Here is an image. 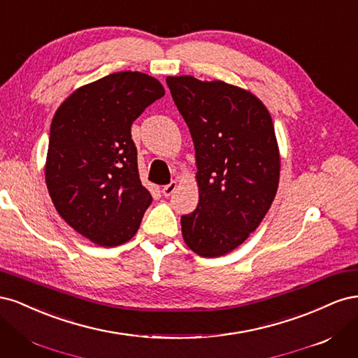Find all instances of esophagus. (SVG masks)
Returning <instances> with one entry per match:
<instances>
[{"label":"esophagus","mask_w":358,"mask_h":358,"mask_svg":"<svg viewBox=\"0 0 358 358\" xmlns=\"http://www.w3.org/2000/svg\"><path fill=\"white\" fill-rule=\"evenodd\" d=\"M176 188H178V182L176 180H171L169 185H166V187H162V189H161V192L164 194L166 197H169V196H171L173 192L176 191Z\"/></svg>","instance_id":"1"}]
</instances>
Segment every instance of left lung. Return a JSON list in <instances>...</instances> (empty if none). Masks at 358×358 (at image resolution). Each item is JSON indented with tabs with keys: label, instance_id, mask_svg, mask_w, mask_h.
Segmentation results:
<instances>
[{
	"label": "left lung",
	"instance_id": "1",
	"mask_svg": "<svg viewBox=\"0 0 358 358\" xmlns=\"http://www.w3.org/2000/svg\"><path fill=\"white\" fill-rule=\"evenodd\" d=\"M196 149L197 209L180 218L187 246L221 257L241 246L276 196L280 155L267 107L239 86L192 76L166 79Z\"/></svg>",
	"mask_w": 358,
	"mask_h": 358
}]
</instances>
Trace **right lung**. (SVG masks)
Masks as SVG:
<instances>
[{
    "label": "right lung",
    "mask_w": 358,
    "mask_h": 358,
    "mask_svg": "<svg viewBox=\"0 0 358 358\" xmlns=\"http://www.w3.org/2000/svg\"><path fill=\"white\" fill-rule=\"evenodd\" d=\"M164 94L152 76L119 71L80 86L52 119L49 196L61 218L95 245L128 242L152 203L140 182L131 125Z\"/></svg>",
    "instance_id": "add662e5"
}]
</instances>
